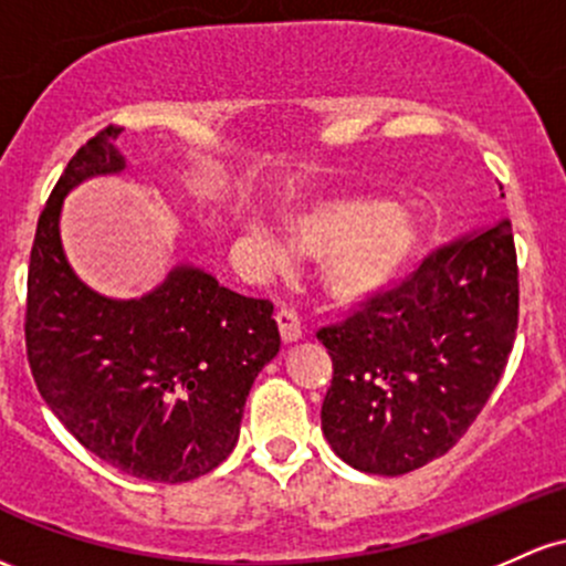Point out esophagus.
Returning a JSON list of instances; mask_svg holds the SVG:
<instances>
[{
  "label": "esophagus",
  "mask_w": 566,
  "mask_h": 566,
  "mask_svg": "<svg viewBox=\"0 0 566 566\" xmlns=\"http://www.w3.org/2000/svg\"><path fill=\"white\" fill-rule=\"evenodd\" d=\"M276 325H279V333H282L284 344H293V340H297L303 335V325L293 308H282V312L276 314Z\"/></svg>",
  "instance_id": "34e87169"
}]
</instances>
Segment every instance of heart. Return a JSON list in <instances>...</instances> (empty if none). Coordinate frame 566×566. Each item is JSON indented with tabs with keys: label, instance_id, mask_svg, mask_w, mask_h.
Segmentation results:
<instances>
[{
	"label": "heart",
	"instance_id": "1",
	"mask_svg": "<svg viewBox=\"0 0 566 566\" xmlns=\"http://www.w3.org/2000/svg\"><path fill=\"white\" fill-rule=\"evenodd\" d=\"M265 263L276 271L293 265V252L252 226ZM290 247L325 261V287L335 301H359L400 276L419 252V228L387 198L357 196L327 201L290 220Z\"/></svg>",
	"mask_w": 566,
	"mask_h": 566
}]
</instances>
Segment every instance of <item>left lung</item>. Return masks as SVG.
<instances>
[{
    "label": "left lung",
    "instance_id": "obj_1",
    "mask_svg": "<svg viewBox=\"0 0 566 566\" xmlns=\"http://www.w3.org/2000/svg\"><path fill=\"white\" fill-rule=\"evenodd\" d=\"M518 327L511 220L421 260L316 338L333 359L322 432L352 468L402 475L454 449L500 384Z\"/></svg>",
    "mask_w": 566,
    "mask_h": 566
}]
</instances>
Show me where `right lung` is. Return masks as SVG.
Masks as SVG:
<instances>
[{
    "mask_svg": "<svg viewBox=\"0 0 566 566\" xmlns=\"http://www.w3.org/2000/svg\"><path fill=\"white\" fill-rule=\"evenodd\" d=\"M117 134L104 128L72 155L36 222L29 368L91 454L142 481L185 483L231 454L247 395L282 338L271 301L233 293L196 265H177L132 301L80 282L61 247V207L85 179L126 169Z\"/></svg>",
    "mask_w": 566,
    "mask_h": 566,
    "instance_id": "right-lung-1",
    "label": "right lung"
}]
</instances>
